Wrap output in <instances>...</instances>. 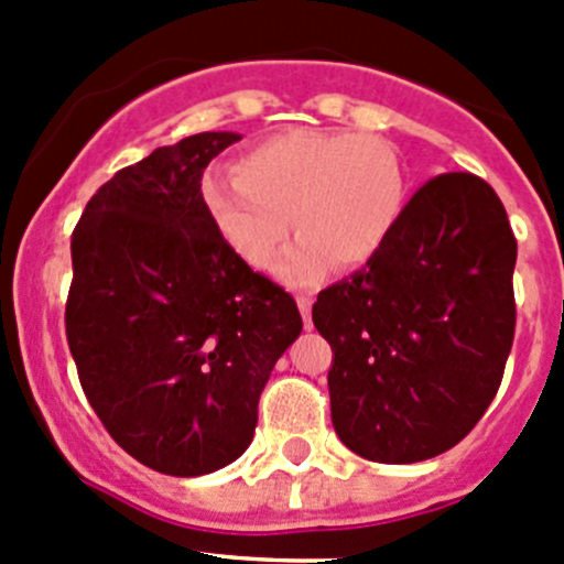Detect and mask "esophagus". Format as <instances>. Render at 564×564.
I'll return each mask as SVG.
<instances>
[{"label": "esophagus", "mask_w": 564, "mask_h": 564, "mask_svg": "<svg viewBox=\"0 0 564 564\" xmlns=\"http://www.w3.org/2000/svg\"><path fill=\"white\" fill-rule=\"evenodd\" d=\"M297 305H300L302 324H305V329H313V322H311V307H313V300L307 297V294H300V297H297Z\"/></svg>", "instance_id": "obj_1"}]
</instances>
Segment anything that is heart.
Returning <instances> with one entry per match:
<instances>
[{
    "label": "heart",
    "instance_id": "obj_1",
    "mask_svg": "<svg viewBox=\"0 0 564 564\" xmlns=\"http://www.w3.org/2000/svg\"><path fill=\"white\" fill-rule=\"evenodd\" d=\"M203 199L224 242L253 270L272 264L294 227L300 237L278 275L313 286L332 262L361 267L387 246L408 175L397 148L376 134L289 129L242 153L235 177H207Z\"/></svg>",
    "mask_w": 564,
    "mask_h": 564
}]
</instances>
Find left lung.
<instances>
[{"instance_id": "obj_1", "label": "left lung", "mask_w": 564, "mask_h": 564, "mask_svg": "<svg viewBox=\"0 0 564 564\" xmlns=\"http://www.w3.org/2000/svg\"><path fill=\"white\" fill-rule=\"evenodd\" d=\"M513 267L517 237L495 188L443 173L370 262L318 294L332 424L354 454L411 465L478 424L513 346Z\"/></svg>"}]
</instances>
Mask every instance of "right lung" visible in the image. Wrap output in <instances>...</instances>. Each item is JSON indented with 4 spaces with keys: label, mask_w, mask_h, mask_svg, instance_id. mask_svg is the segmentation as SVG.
Returning <instances> with one entry per match:
<instances>
[{
    "label": "right lung",
    "mask_w": 564,
    "mask_h": 564,
    "mask_svg": "<svg viewBox=\"0 0 564 564\" xmlns=\"http://www.w3.org/2000/svg\"><path fill=\"white\" fill-rule=\"evenodd\" d=\"M203 132L118 170L73 232L67 343L112 441L145 467L192 478L227 467L257 430L272 367L297 340L292 294L224 242L203 199Z\"/></svg>",
    "instance_id": "obj_1"
}]
</instances>
